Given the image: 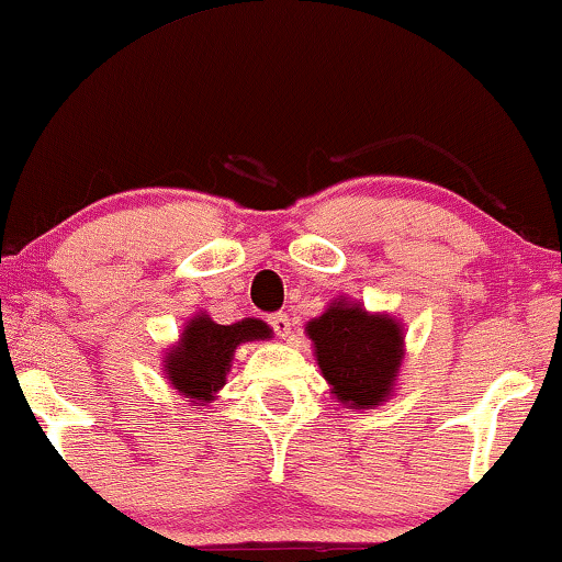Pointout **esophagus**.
<instances>
[{
  "mask_svg": "<svg viewBox=\"0 0 562 562\" xmlns=\"http://www.w3.org/2000/svg\"><path fill=\"white\" fill-rule=\"evenodd\" d=\"M270 325H273L276 336L283 338V341H289V338H292V321H289L286 313L270 315Z\"/></svg>",
  "mask_w": 562,
  "mask_h": 562,
  "instance_id": "obj_1",
  "label": "esophagus"
}]
</instances>
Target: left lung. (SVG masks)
Listing matches in <instances>:
<instances>
[{"instance_id":"obj_1","label":"left lung","mask_w":562,"mask_h":562,"mask_svg":"<svg viewBox=\"0 0 562 562\" xmlns=\"http://www.w3.org/2000/svg\"><path fill=\"white\" fill-rule=\"evenodd\" d=\"M304 334L338 404L367 412L396 393L406 357L404 325L396 315L370 313L362 302L338 296L304 325Z\"/></svg>"}]
</instances>
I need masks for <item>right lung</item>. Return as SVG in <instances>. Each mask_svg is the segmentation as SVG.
<instances>
[{
  "mask_svg": "<svg viewBox=\"0 0 562 562\" xmlns=\"http://www.w3.org/2000/svg\"><path fill=\"white\" fill-rule=\"evenodd\" d=\"M273 328L258 317L232 325H218L211 315L195 313L184 323V330L161 357V370L169 385L192 406H205L218 396L232 372L234 351L247 341H270Z\"/></svg>",
  "mask_w": 562,
  "mask_h": 562,
  "instance_id": "add662e5",
  "label": "right lung"
}]
</instances>
